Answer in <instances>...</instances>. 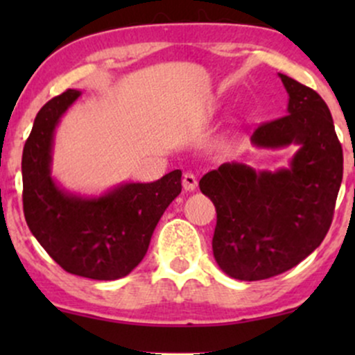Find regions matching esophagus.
I'll return each instance as SVG.
<instances>
[{
	"mask_svg": "<svg viewBox=\"0 0 355 355\" xmlns=\"http://www.w3.org/2000/svg\"><path fill=\"white\" fill-rule=\"evenodd\" d=\"M182 183H183V189L185 190H195L197 189V177H195L193 173H183V178H182Z\"/></svg>",
	"mask_w": 355,
	"mask_h": 355,
	"instance_id": "obj_1",
	"label": "esophagus"
}]
</instances>
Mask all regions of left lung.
<instances>
[{
	"label": "left lung",
	"mask_w": 355,
	"mask_h": 355,
	"mask_svg": "<svg viewBox=\"0 0 355 355\" xmlns=\"http://www.w3.org/2000/svg\"><path fill=\"white\" fill-rule=\"evenodd\" d=\"M279 76L288 93L287 115L260 125L250 140L262 148L299 145L291 166L255 172L223 164L198 183L217 210L211 248L218 267L248 282L284 274L320 245L344 172L325 101L291 76Z\"/></svg>",
	"instance_id": "1"
}]
</instances>
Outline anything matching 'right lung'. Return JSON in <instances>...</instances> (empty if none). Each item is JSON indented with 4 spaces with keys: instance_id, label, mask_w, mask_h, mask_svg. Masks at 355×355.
Wrapping results in <instances>:
<instances>
[{
    "instance_id": "1",
    "label": "right lung",
    "mask_w": 355,
    "mask_h": 355,
    "mask_svg": "<svg viewBox=\"0 0 355 355\" xmlns=\"http://www.w3.org/2000/svg\"><path fill=\"white\" fill-rule=\"evenodd\" d=\"M80 95L67 89L35 118L23 148V211L31 234L63 270L116 280L145 257L158 220L182 191V172L152 183H125L93 198L61 190L51 178L53 135Z\"/></svg>"
}]
</instances>
